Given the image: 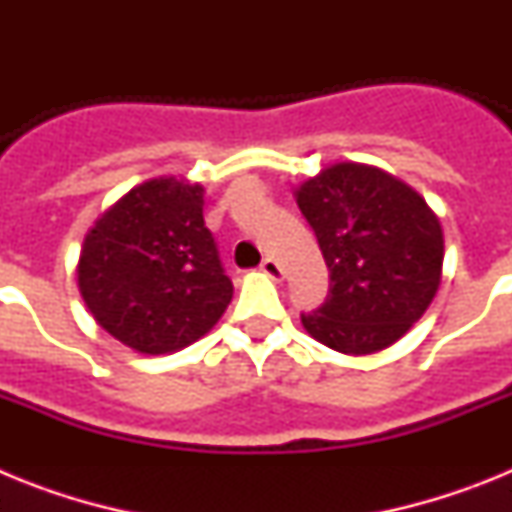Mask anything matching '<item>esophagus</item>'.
Segmentation results:
<instances>
[{
  "label": "esophagus",
  "instance_id": "obj_1",
  "mask_svg": "<svg viewBox=\"0 0 512 512\" xmlns=\"http://www.w3.org/2000/svg\"><path fill=\"white\" fill-rule=\"evenodd\" d=\"M261 271H264V274H269L271 279H282V266H279V261L274 259V256H266L264 261H261Z\"/></svg>",
  "mask_w": 512,
  "mask_h": 512
}]
</instances>
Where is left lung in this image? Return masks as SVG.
Segmentation results:
<instances>
[{
    "mask_svg": "<svg viewBox=\"0 0 512 512\" xmlns=\"http://www.w3.org/2000/svg\"><path fill=\"white\" fill-rule=\"evenodd\" d=\"M330 269L323 305L302 312L315 341L374 354L420 320L441 284L443 233L418 192L361 164H336L297 189Z\"/></svg>",
    "mask_w": 512,
    "mask_h": 512,
    "instance_id": "1",
    "label": "left lung"
}]
</instances>
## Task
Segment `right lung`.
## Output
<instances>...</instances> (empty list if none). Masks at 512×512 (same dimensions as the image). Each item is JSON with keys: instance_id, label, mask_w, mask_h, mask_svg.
<instances>
[{"instance_id": "obj_1", "label": "right lung", "mask_w": 512, "mask_h": 512, "mask_svg": "<svg viewBox=\"0 0 512 512\" xmlns=\"http://www.w3.org/2000/svg\"><path fill=\"white\" fill-rule=\"evenodd\" d=\"M202 194L200 184L151 179L130 189L84 238L81 297L110 336L140 354L194 343L233 297L202 217Z\"/></svg>"}]
</instances>
